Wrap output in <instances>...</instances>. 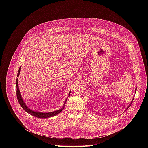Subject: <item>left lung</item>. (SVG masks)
<instances>
[{"label": "left lung", "mask_w": 148, "mask_h": 148, "mask_svg": "<svg viewBox=\"0 0 148 148\" xmlns=\"http://www.w3.org/2000/svg\"><path fill=\"white\" fill-rule=\"evenodd\" d=\"M136 90H137V87H136V89H135V92H136ZM133 100H134V98H133V99H132V101H131V103H130V104H129V106H127V109H126V110H127V109H128V108H129V106H130V105H131V104H132V102H133Z\"/></svg>", "instance_id": "1"}]
</instances>
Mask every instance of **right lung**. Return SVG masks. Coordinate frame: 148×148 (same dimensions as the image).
<instances>
[{"label": "right lung", "instance_id": "1", "mask_svg": "<svg viewBox=\"0 0 148 148\" xmlns=\"http://www.w3.org/2000/svg\"><path fill=\"white\" fill-rule=\"evenodd\" d=\"M21 66H20L18 72V76L17 77H19V74H20V72H21ZM16 96H17V98H18V100L20 104V105L21 106L22 108L28 113L30 114L32 116H34L38 118H41V119H46V118H49V117H52L53 116H56L57 114H58L59 113H60L64 108L65 106V103L66 102L67 100V98L69 96L70 93H71V91L69 92L68 93V97L66 99V100H65V102L64 103L63 106L60 109H58L57 110L53 111V112H48V113H44V112H38V111H35V110H32V109H31L30 108H29V107L25 104V103H24V101L23 100V98L21 97V92L19 90V84H18V79H16Z\"/></svg>", "mask_w": 148, "mask_h": 148}]
</instances>
